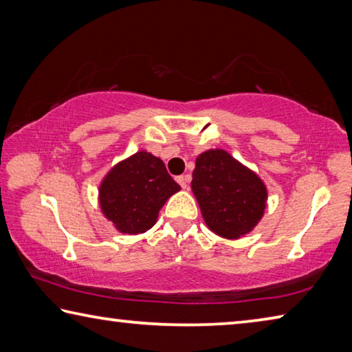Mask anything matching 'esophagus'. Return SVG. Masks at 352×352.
<instances>
[{
	"label": "esophagus",
	"instance_id": "obj_1",
	"mask_svg": "<svg viewBox=\"0 0 352 352\" xmlns=\"http://www.w3.org/2000/svg\"><path fill=\"white\" fill-rule=\"evenodd\" d=\"M176 181H177V184H179V186H181L182 188H187V187H188V182H190V176H188V175L177 176Z\"/></svg>",
	"mask_w": 352,
	"mask_h": 352
}]
</instances>
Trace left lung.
<instances>
[{"label":"left lung","mask_w":352,"mask_h":352,"mask_svg":"<svg viewBox=\"0 0 352 352\" xmlns=\"http://www.w3.org/2000/svg\"><path fill=\"white\" fill-rule=\"evenodd\" d=\"M192 192L206 226L226 239L248 235L267 208L264 181L221 148H210L196 157Z\"/></svg>","instance_id":"1"}]
</instances>
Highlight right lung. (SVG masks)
<instances>
[{"label":"right lung","mask_w":352,"mask_h":352,"mask_svg":"<svg viewBox=\"0 0 352 352\" xmlns=\"http://www.w3.org/2000/svg\"><path fill=\"white\" fill-rule=\"evenodd\" d=\"M181 187L162 159L140 150L109 168L98 184V206L122 235H139L156 224L160 208Z\"/></svg>","instance_id":"right-lung-1"}]
</instances>
